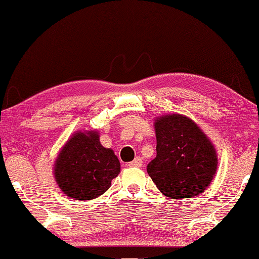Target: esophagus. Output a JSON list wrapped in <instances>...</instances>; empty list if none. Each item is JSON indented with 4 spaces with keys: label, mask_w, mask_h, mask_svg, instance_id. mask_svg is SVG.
Wrapping results in <instances>:
<instances>
[{
    "label": "esophagus",
    "mask_w": 259,
    "mask_h": 259,
    "mask_svg": "<svg viewBox=\"0 0 259 259\" xmlns=\"http://www.w3.org/2000/svg\"><path fill=\"white\" fill-rule=\"evenodd\" d=\"M142 165H143V159L140 158V157H136L134 160H132V162L128 164V166L131 167H140Z\"/></svg>",
    "instance_id": "obj_1"
}]
</instances>
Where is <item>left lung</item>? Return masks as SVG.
Segmentation results:
<instances>
[{
    "mask_svg": "<svg viewBox=\"0 0 259 259\" xmlns=\"http://www.w3.org/2000/svg\"><path fill=\"white\" fill-rule=\"evenodd\" d=\"M157 156L147 174L170 199H191L206 190L218 169L215 147L189 117L169 114L154 120Z\"/></svg>",
    "mask_w": 259,
    "mask_h": 259,
    "instance_id": "left-lung-1",
    "label": "left lung"
}]
</instances>
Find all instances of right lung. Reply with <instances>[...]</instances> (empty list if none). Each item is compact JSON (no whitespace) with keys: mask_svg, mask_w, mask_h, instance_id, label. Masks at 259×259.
Listing matches in <instances>:
<instances>
[{"mask_svg":"<svg viewBox=\"0 0 259 259\" xmlns=\"http://www.w3.org/2000/svg\"><path fill=\"white\" fill-rule=\"evenodd\" d=\"M119 172V159L113 150L101 145L97 131L73 134L55 163L57 184L73 200H93L102 195Z\"/></svg>","mask_w":259,"mask_h":259,"instance_id":"right-lung-1","label":"right lung"}]
</instances>
